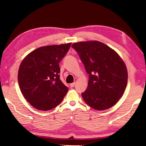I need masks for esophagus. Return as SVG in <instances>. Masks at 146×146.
I'll return each instance as SVG.
<instances>
[{"label":"esophagus","instance_id":"obj_1","mask_svg":"<svg viewBox=\"0 0 146 146\" xmlns=\"http://www.w3.org/2000/svg\"><path fill=\"white\" fill-rule=\"evenodd\" d=\"M75 82L71 83V84H70V87H71V88H73L74 86H75Z\"/></svg>","mask_w":146,"mask_h":146}]
</instances>
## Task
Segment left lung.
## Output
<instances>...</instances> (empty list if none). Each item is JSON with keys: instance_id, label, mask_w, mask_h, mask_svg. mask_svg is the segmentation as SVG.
<instances>
[{"instance_id": "8db88e82", "label": "left lung", "mask_w": 146, "mask_h": 146, "mask_svg": "<svg viewBox=\"0 0 146 146\" xmlns=\"http://www.w3.org/2000/svg\"><path fill=\"white\" fill-rule=\"evenodd\" d=\"M80 56L89 74L84 100L95 110L111 108L122 97L127 82V71L118 54L98 41L74 43L71 46Z\"/></svg>"}]
</instances>
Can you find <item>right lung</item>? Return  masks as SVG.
Wrapping results in <instances>:
<instances>
[{"mask_svg": "<svg viewBox=\"0 0 146 146\" xmlns=\"http://www.w3.org/2000/svg\"><path fill=\"white\" fill-rule=\"evenodd\" d=\"M71 43L36 49L23 59L18 72L21 91L35 108L48 111L60 104L68 88L60 80L61 61Z\"/></svg>", "mask_w": 146, "mask_h": 146, "instance_id": "add662e5", "label": "right lung"}]
</instances>
